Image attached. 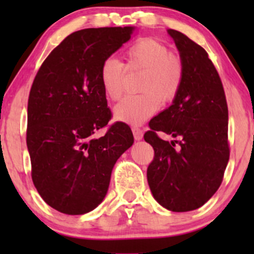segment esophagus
I'll use <instances>...</instances> for the list:
<instances>
[{"label":"esophagus","mask_w":254,"mask_h":254,"mask_svg":"<svg viewBox=\"0 0 254 254\" xmlns=\"http://www.w3.org/2000/svg\"><path fill=\"white\" fill-rule=\"evenodd\" d=\"M131 130H132V134H134L135 140H137V141H139V140L142 139V130L140 129V127H134Z\"/></svg>","instance_id":"obj_1"}]
</instances>
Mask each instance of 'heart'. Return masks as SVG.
I'll return each mask as SVG.
<instances>
[{"label":"heart","mask_w":254,"mask_h":254,"mask_svg":"<svg viewBox=\"0 0 254 254\" xmlns=\"http://www.w3.org/2000/svg\"><path fill=\"white\" fill-rule=\"evenodd\" d=\"M127 66L143 68L140 79L141 94L127 96L115 106L114 115L127 124H141L158 111L161 102H172L183 81L181 58L160 40L141 38L127 48ZM125 67L119 60L108 58L102 63L99 81L104 94L112 101L122 97L124 91Z\"/></svg>","instance_id":"obj_1"}]
</instances>
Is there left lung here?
<instances>
[{
    "label": "left lung",
    "mask_w": 254,
    "mask_h": 254,
    "mask_svg": "<svg viewBox=\"0 0 254 254\" xmlns=\"http://www.w3.org/2000/svg\"><path fill=\"white\" fill-rule=\"evenodd\" d=\"M167 32L179 51L183 81L172 106L151 119L143 139L155 151L147 168L153 198L183 212L204 205L221 184L230 158L229 109L206 51L178 30ZM158 131L175 140H162Z\"/></svg>",
    "instance_id": "obj_1"
}]
</instances>
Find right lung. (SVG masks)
Masks as SVG:
<instances>
[{
	"label": "right lung",
	"mask_w": 254,
	"mask_h": 254,
	"mask_svg": "<svg viewBox=\"0 0 254 254\" xmlns=\"http://www.w3.org/2000/svg\"><path fill=\"white\" fill-rule=\"evenodd\" d=\"M134 33V27L77 30L49 54L33 81L27 125L32 179L45 203L63 214L96 209L115 162L134 142L124 123L93 136L112 118L99 81L102 63Z\"/></svg>",
	"instance_id": "1"
}]
</instances>
